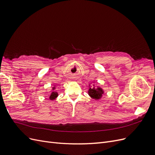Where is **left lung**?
Segmentation results:
<instances>
[{
  "label": "left lung",
  "instance_id": "obj_1",
  "mask_svg": "<svg viewBox=\"0 0 155 155\" xmlns=\"http://www.w3.org/2000/svg\"><path fill=\"white\" fill-rule=\"evenodd\" d=\"M102 94H104V91L100 87L97 88H90L88 91V94L91 97L95 100H99L101 98Z\"/></svg>",
  "mask_w": 155,
  "mask_h": 155
}]
</instances>
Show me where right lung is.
<instances>
[{"label":"right lung","mask_w":155,"mask_h":155,"mask_svg":"<svg viewBox=\"0 0 155 155\" xmlns=\"http://www.w3.org/2000/svg\"><path fill=\"white\" fill-rule=\"evenodd\" d=\"M53 89H55V88H54ZM58 94L57 92H55V91H53L51 93V94H50V99L51 100H55V98L58 97Z\"/></svg>","instance_id":"obj_1"}]
</instances>
